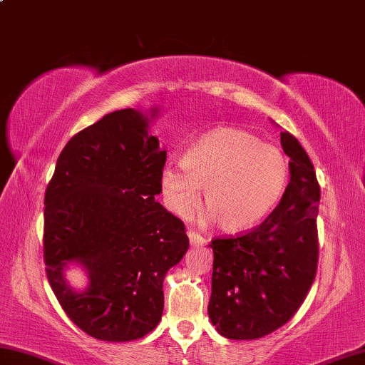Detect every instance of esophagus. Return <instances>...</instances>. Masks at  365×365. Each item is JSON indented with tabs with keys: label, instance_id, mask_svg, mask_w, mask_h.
Instances as JSON below:
<instances>
[{
	"label": "esophagus",
	"instance_id": "34e87169",
	"mask_svg": "<svg viewBox=\"0 0 365 365\" xmlns=\"http://www.w3.org/2000/svg\"><path fill=\"white\" fill-rule=\"evenodd\" d=\"M187 235H189L190 244L195 245V247H199V245H205V244H207V239L203 237V235H200L199 232L192 231V229H189V231H187Z\"/></svg>",
	"mask_w": 365,
	"mask_h": 365
}]
</instances>
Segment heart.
<instances>
[{"instance_id":"1","label":"heart","mask_w":365,"mask_h":365,"mask_svg":"<svg viewBox=\"0 0 365 365\" xmlns=\"http://www.w3.org/2000/svg\"><path fill=\"white\" fill-rule=\"evenodd\" d=\"M289 181V158L277 145L252 131L221 126L200 136L184 152L182 162L162 171L170 208L187 215L199 202L208 216L229 232L244 231L269 215Z\"/></svg>"}]
</instances>
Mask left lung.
Wrapping results in <instances>:
<instances>
[{"instance_id": "obj_1", "label": "left lung", "mask_w": 365, "mask_h": 365, "mask_svg": "<svg viewBox=\"0 0 365 365\" xmlns=\"http://www.w3.org/2000/svg\"><path fill=\"white\" fill-rule=\"evenodd\" d=\"M290 182L272 213L252 231L216 237L208 316L222 336L257 340L282 327L303 304L319 261L321 189L308 153L289 131Z\"/></svg>"}]
</instances>
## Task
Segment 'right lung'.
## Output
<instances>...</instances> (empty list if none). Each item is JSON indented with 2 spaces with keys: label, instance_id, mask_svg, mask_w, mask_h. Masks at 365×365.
<instances>
[{
  "label": "right lung",
  "instance_id": "1",
  "mask_svg": "<svg viewBox=\"0 0 365 365\" xmlns=\"http://www.w3.org/2000/svg\"><path fill=\"white\" fill-rule=\"evenodd\" d=\"M147 120L123 108L76 133L44 194L49 285L70 321L102 341L138 340L157 327L165 274L189 248L184 222L155 200L166 150ZM68 262L87 269L85 292L63 279Z\"/></svg>",
  "mask_w": 365,
  "mask_h": 365
}]
</instances>
